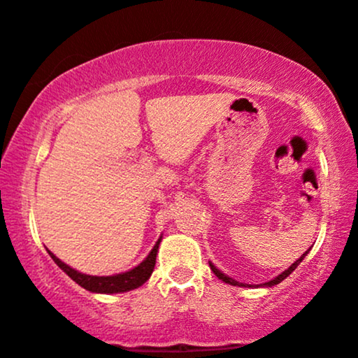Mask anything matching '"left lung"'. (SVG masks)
<instances>
[{"label":"left lung","mask_w":358,"mask_h":358,"mask_svg":"<svg viewBox=\"0 0 358 358\" xmlns=\"http://www.w3.org/2000/svg\"><path fill=\"white\" fill-rule=\"evenodd\" d=\"M307 253H308V250H307V252H305V253H303V255H302V257H300V258H299V260H296V262H295V264H292V265H290V268H287V270H285V272H283V273H280L277 278H273V280H270V282H266V283H264V287H273V285H277V283H280V282H282V280H285V278L288 277V275H290L292 272H294V270L296 268V266H299V265H300V262H302V260H303V258H305V255H307ZM210 268H212V272H213L215 275H217V277H218V278H220V280H222V282H225V283H228V285H235V287H252V285H248V283H245V285H243V283H240V282H236V280H234V278L227 277V275H225V273H222V272H220V270H218V268H217V266H215L213 264H210Z\"/></svg>","instance_id":"1"}]
</instances>
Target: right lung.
Wrapping results in <instances>:
<instances>
[{"label": "right lung", "mask_w": 358, "mask_h": 358, "mask_svg": "<svg viewBox=\"0 0 358 358\" xmlns=\"http://www.w3.org/2000/svg\"><path fill=\"white\" fill-rule=\"evenodd\" d=\"M160 242L162 238L155 243V247L152 252H150V255L146 257L140 265L135 266V268L130 270V272L111 275V277H93V275L80 273L76 272V270H73L71 266L63 264V262L59 260V258H56L50 250L48 253L55 260V264L58 265L71 280H75L80 287H83L90 292H94V294H120V292L135 290V288L141 287L146 280L150 278V275H152L155 268V262H157V252H158V245H160Z\"/></svg>", "instance_id": "right-lung-1"}]
</instances>
